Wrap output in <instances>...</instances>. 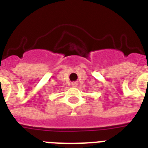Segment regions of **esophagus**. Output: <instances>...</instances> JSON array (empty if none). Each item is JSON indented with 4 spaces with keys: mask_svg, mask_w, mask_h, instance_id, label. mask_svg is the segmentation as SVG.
Instances as JSON below:
<instances>
[{
    "mask_svg": "<svg viewBox=\"0 0 148 148\" xmlns=\"http://www.w3.org/2000/svg\"><path fill=\"white\" fill-rule=\"evenodd\" d=\"M77 84H78V83H77V81H74V82H72L71 83V85L73 86V87H77Z\"/></svg>",
    "mask_w": 148,
    "mask_h": 148,
    "instance_id": "esophagus-1",
    "label": "esophagus"
}]
</instances>
